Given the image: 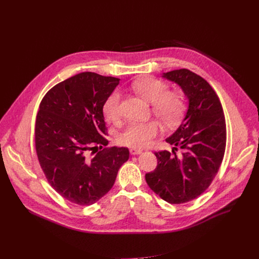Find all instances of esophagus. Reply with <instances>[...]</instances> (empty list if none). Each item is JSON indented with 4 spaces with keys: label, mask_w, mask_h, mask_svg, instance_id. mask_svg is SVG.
<instances>
[{
    "label": "esophagus",
    "mask_w": 259,
    "mask_h": 259,
    "mask_svg": "<svg viewBox=\"0 0 259 259\" xmlns=\"http://www.w3.org/2000/svg\"><path fill=\"white\" fill-rule=\"evenodd\" d=\"M142 151L139 150V149H134V147H132V149H130V154L131 155H139L141 154Z\"/></svg>",
    "instance_id": "obj_1"
}]
</instances>
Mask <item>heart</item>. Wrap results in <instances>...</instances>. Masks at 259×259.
Here are the masks:
<instances>
[{"label":"heart","instance_id":"heart-1","mask_svg":"<svg viewBox=\"0 0 259 259\" xmlns=\"http://www.w3.org/2000/svg\"><path fill=\"white\" fill-rule=\"evenodd\" d=\"M135 91L147 102L153 104V110L166 125L173 126L180 120L184 101L183 98L175 93H169L166 83L155 78H143L133 84ZM121 93L114 91L104 104L103 114L106 119L116 122L121 116ZM160 132V125L156 121L132 122L119 135L120 144L132 147H143L151 142Z\"/></svg>","mask_w":259,"mask_h":259}]
</instances>
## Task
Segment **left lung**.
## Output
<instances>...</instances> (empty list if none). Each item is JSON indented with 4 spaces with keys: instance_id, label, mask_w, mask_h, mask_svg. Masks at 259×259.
<instances>
[{
    "instance_id": "obj_1",
    "label": "left lung",
    "mask_w": 259,
    "mask_h": 259,
    "mask_svg": "<svg viewBox=\"0 0 259 259\" xmlns=\"http://www.w3.org/2000/svg\"><path fill=\"white\" fill-rule=\"evenodd\" d=\"M162 77L181 88L189 105L177 130L166 138L172 153H155L157 168L145 180L166 202L182 204L203 194L217 174L226 151V119L215 91L197 73L181 68Z\"/></svg>"
}]
</instances>
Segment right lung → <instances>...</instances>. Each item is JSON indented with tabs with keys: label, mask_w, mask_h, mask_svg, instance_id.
Returning <instances> with one entry per match:
<instances>
[{
	"label": "right lung",
	"mask_w": 259,
	"mask_h": 259,
	"mask_svg": "<svg viewBox=\"0 0 259 259\" xmlns=\"http://www.w3.org/2000/svg\"><path fill=\"white\" fill-rule=\"evenodd\" d=\"M120 79L86 71L50 89L35 121V151L51 187L81 206L96 203L113 188L127 147L107 145L103 104Z\"/></svg>",
	"instance_id": "add662e5"
}]
</instances>
